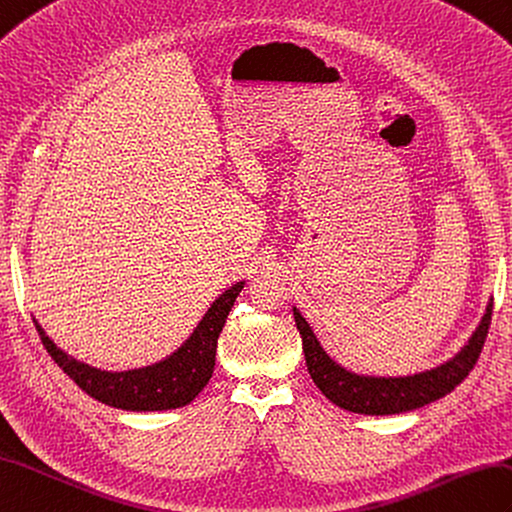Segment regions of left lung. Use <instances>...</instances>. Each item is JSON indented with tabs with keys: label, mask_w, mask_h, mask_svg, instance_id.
Instances as JSON below:
<instances>
[{
	"label": "left lung",
	"mask_w": 512,
	"mask_h": 512,
	"mask_svg": "<svg viewBox=\"0 0 512 512\" xmlns=\"http://www.w3.org/2000/svg\"><path fill=\"white\" fill-rule=\"evenodd\" d=\"M491 316L493 301L486 305L482 323L475 329L467 347L454 360L436 366L432 371L410 377H362L344 371L342 366L331 360L320 349L314 331L305 323V318L294 310L296 327H299V334L303 338L307 371H310L314 384L336 406L358 414H399L417 410L425 403L445 397L471 373V368L478 362L486 334H489Z\"/></svg>",
	"instance_id": "obj_1"
}]
</instances>
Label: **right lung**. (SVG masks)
<instances>
[{"instance_id":"1","label":"right lung","mask_w":512,"mask_h":512,"mask_svg":"<svg viewBox=\"0 0 512 512\" xmlns=\"http://www.w3.org/2000/svg\"><path fill=\"white\" fill-rule=\"evenodd\" d=\"M242 288L244 283H237L224 292L209 307V312L200 320L192 338L168 360L126 373L98 371V368L69 358L67 353L56 349V344L45 336V331L37 323L34 325H37L45 351L89 397L122 410H174L194 401L211 379L213 366H216L218 336Z\"/></svg>"}]
</instances>
